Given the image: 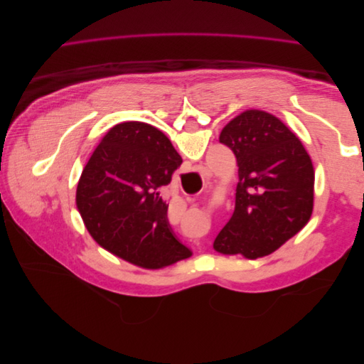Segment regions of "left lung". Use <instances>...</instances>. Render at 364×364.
<instances>
[{"instance_id": "obj_1", "label": "left lung", "mask_w": 364, "mask_h": 364, "mask_svg": "<svg viewBox=\"0 0 364 364\" xmlns=\"http://www.w3.org/2000/svg\"><path fill=\"white\" fill-rule=\"evenodd\" d=\"M220 142L234 151L238 183L234 214L215 237L214 249L250 259L269 255L311 217L310 155L279 118L255 109L229 121Z\"/></svg>"}]
</instances>
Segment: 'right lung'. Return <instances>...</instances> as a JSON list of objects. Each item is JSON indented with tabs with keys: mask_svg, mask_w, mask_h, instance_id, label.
<instances>
[{
	"mask_svg": "<svg viewBox=\"0 0 364 364\" xmlns=\"http://www.w3.org/2000/svg\"><path fill=\"white\" fill-rule=\"evenodd\" d=\"M182 158L161 130L127 121L107 132L85 165L75 203L102 247L144 269L191 257L173 234L162 190Z\"/></svg>",
	"mask_w": 364,
	"mask_h": 364,
	"instance_id": "right-lung-1",
	"label": "right lung"
}]
</instances>
